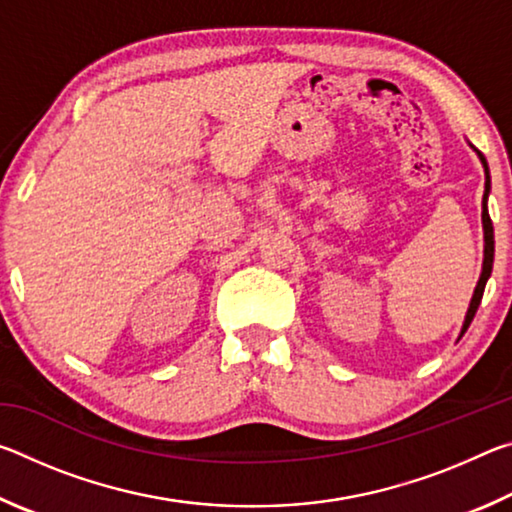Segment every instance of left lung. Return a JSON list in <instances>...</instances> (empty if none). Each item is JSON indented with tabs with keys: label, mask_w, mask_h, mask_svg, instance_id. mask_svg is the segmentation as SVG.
<instances>
[{
	"label": "left lung",
	"mask_w": 512,
	"mask_h": 512,
	"mask_svg": "<svg viewBox=\"0 0 512 512\" xmlns=\"http://www.w3.org/2000/svg\"><path fill=\"white\" fill-rule=\"evenodd\" d=\"M470 144V142H467ZM472 146V144H470ZM474 149V146H472ZM474 153L479 155V160L483 164V171H485V192H483V203H481V223H483V266H481V275H479V282H476V289L472 293V300H470V307H467V314L463 320V327H461V334H458V339L467 332V327H470L472 318L476 314V309L481 305V298H483V289H485V282H488V277L492 273V262H495V230H492V221H490V214H488V196H490V169H488V162H485L483 153L479 149H474Z\"/></svg>",
	"instance_id": "1"
}]
</instances>
